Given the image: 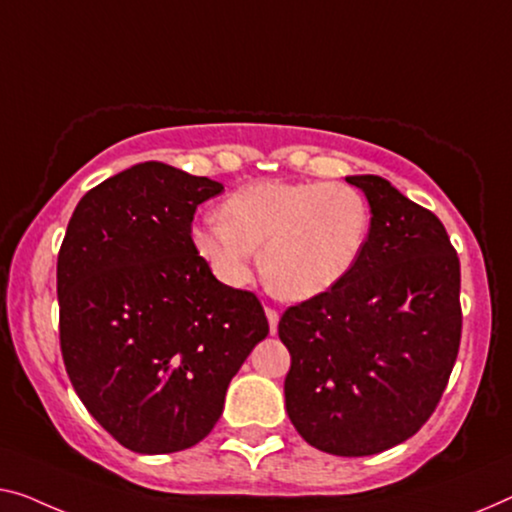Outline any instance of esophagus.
Wrapping results in <instances>:
<instances>
[{"mask_svg":"<svg viewBox=\"0 0 512 512\" xmlns=\"http://www.w3.org/2000/svg\"><path fill=\"white\" fill-rule=\"evenodd\" d=\"M266 319H269V329H271V335L278 333V312L273 308H266Z\"/></svg>","mask_w":512,"mask_h":512,"instance_id":"34e87169","label":"esophagus"}]
</instances>
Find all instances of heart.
Masks as SVG:
<instances>
[{
	"label": "heart",
	"mask_w": 512,
	"mask_h": 512,
	"mask_svg": "<svg viewBox=\"0 0 512 512\" xmlns=\"http://www.w3.org/2000/svg\"><path fill=\"white\" fill-rule=\"evenodd\" d=\"M370 234V204L347 183L257 181L190 227V246L225 287L253 276L282 301L317 299L345 280Z\"/></svg>",
	"instance_id": "1"
}]
</instances>
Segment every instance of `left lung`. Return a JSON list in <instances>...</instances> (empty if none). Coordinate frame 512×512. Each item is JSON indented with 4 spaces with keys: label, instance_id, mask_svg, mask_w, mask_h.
Instances as JSON below:
<instances>
[{
    "label": "left lung",
    "instance_id": "left-lung-1",
    "mask_svg": "<svg viewBox=\"0 0 512 512\" xmlns=\"http://www.w3.org/2000/svg\"><path fill=\"white\" fill-rule=\"evenodd\" d=\"M370 204L352 273L285 310V407L319 451L363 457L421 430L446 391L462 335L460 259L446 227L375 174L347 177Z\"/></svg>",
    "mask_w": 512,
    "mask_h": 512
}]
</instances>
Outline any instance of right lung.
Wrapping results in <instances>:
<instances>
[{"mask_svg":"<svg viewBox=\"0 0 512 512\" xmlns=\"http://www.w3.org/2000/svg\"><path fill=\"white\" fill-rule=\"evenodd\" d=\"M223 183L147 160L98 183L57 257L59 342L91 416L128 451L195 446L232 377L269 333L253 292L225 287L190 246Z\"/></svg>","mask_w":512,"mask_h":512,"instance_id":"add662e5","label":"right lung"}]
</instances>
